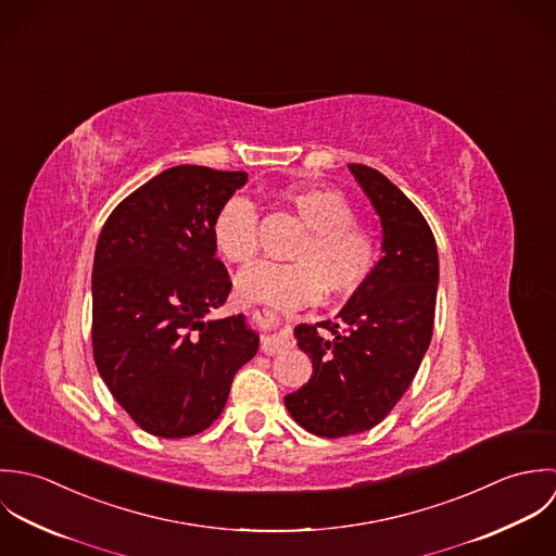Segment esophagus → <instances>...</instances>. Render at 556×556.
<instances>
[{
    "instance_id": "34e87169",
    "label": "esophagus",
    "mask_w": 556,
    "mask_h": 556,
    "mask_svg": "<svg viewBox=\"0 0 556 556\" xmlns=\"http://www.w3.org/2000/svg\"><path fill=\"white\" fill-rule=\"evenodd\" d=\"M255 318L257 320H273L275 316L268 309H260V312H255ZM288 345H290L288 327H281V329H275V331L268 329L262 334V352H266V354H277V352L286 350Z\"/></svg>"
}]
</instances>
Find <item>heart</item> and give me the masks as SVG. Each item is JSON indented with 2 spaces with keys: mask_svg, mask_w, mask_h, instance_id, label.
Here are the masks:
<instances>
[{
  "mask_svg": "<svg viewBox=\"0 0 556 556\" xmlns=\"http://www.w3.org/2000/svg\"><path fill=\"white\" fill-rule=\"evenodd\" d=\"M281 200L307 227L294 264L255 262L238 273L242 303L299 309L318 303L325 292L345 296L371 275L378 257L374 236L354 223L350 202L333 189L288 187ZM213 242L229 264H247L257 253V211L244 198H229L215 215Z\"/></svg>",
  "mask_w": 556,
  "mask_h": 556,
  "instance_id": "obj_1",
  "label": "heart"
}]
</instances>
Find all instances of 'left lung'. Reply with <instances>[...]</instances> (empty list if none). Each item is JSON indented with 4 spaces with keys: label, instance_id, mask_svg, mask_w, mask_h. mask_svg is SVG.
<instances>
[{
    "label": "left lung",
    "instance_id": "obj_1",
    "mask_svg": "<svg viewBox=\"0 0 556 556\" xmlns=\"http://www.w3.org/2000/svg\"><path fill=\"white\" fill-rule=\"evenodd\" d=\"M348 169L380 219L382 257L333 323L294 329L314 374L283 400L301 428L327 439L371 430L402 400L430 348L439 290L437 240L419 208L380 172Z\"/></svg>",
    "mask_w": 556,
    "mask_h": 556
}]
</instances>
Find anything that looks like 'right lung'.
<instances>
[{
	"label": "right lung",
	"mask_w": 556,
	"mask_h": 556,
	"mask_svg": "<svg viewBox=\"0 0 556 556\" xmlns=\"http://www.w3.org/2000/svg\"><path fill=\"white\" fill-rule=\"evenodd\" d=\"M244 172L178 165L115 206L92 268V345L115 402L152 437L204 432L260 337L244 316L211 318L231 281L213 222Z\"/></svg>",
	"instance_id": "right-lung-1"
}]
</instances>
